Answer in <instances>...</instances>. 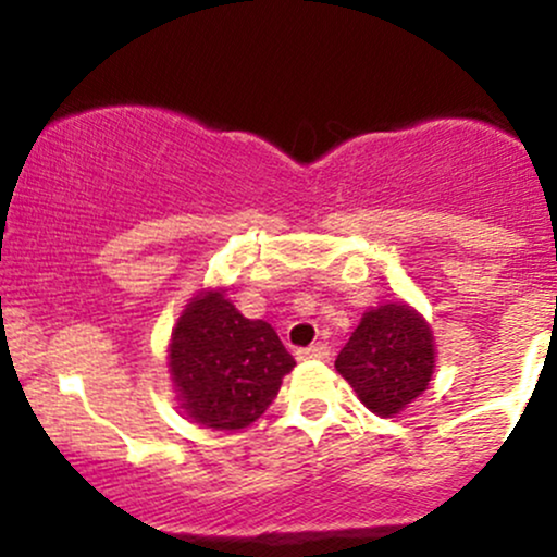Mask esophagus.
<instances>
[{"mask_svg": "<svg viewBox=\"0 0 557 557\" xmlns=\"http://www.w3.org/2000/svg\"><path fill=\"white\" fill-rule=\"evenodd\" d=\"M296 356L298 361H322L330 356V348L324 343H317V345H309V348H300Z\"/></svg>", "mask_w": 557, "mask_h": 557, "instance_id": "1", "label": "esophagus"}]
</instances>
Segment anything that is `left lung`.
<instances>
[{"label": "left lung", "mask_w": 557, "mask_h": 557, "mask_svg": "<svg viewBox=\"0 0 557 557\" xmlns=\"http://www.w3.org/2000/svg\"><path fill=\"white\" fill-rule=\"evenodd\" d=\"M434 359L430 322L398 300L363 311L359 327L337 354L335 369L369 411L393 419L430 385Z\"/></svg>", "instance_id": "left-lung-1"}]
</instances>
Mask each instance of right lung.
Listing matches in <instances>:
<instances>
[{
  "mask_svg": "<svg viewBox=\"0 0 557 557\" xmlns=\"http://www.w3.org/2000/svg\"><path fill=\"white\" fill-rule=\"evenodd\" d=\"M168 367L185 417L238 432L270 408L296 359L272 324L235 309L225 287H201L172 327Z\"/></svg>",
  "mask_w": 557,
  "mask_h": 557,
  "instance_id": "right-lung-1",
  "label": "right lung"
}]
</instances>
